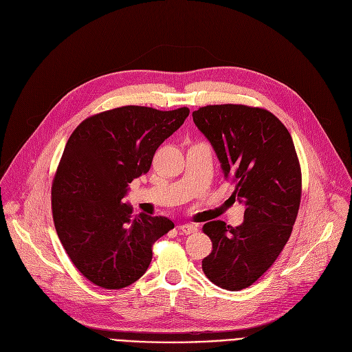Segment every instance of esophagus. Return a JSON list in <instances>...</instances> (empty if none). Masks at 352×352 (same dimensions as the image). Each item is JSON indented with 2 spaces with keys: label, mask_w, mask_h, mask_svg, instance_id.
<instances>
[{
  "label": "esophagus",
  "mask_w": 352,
  "mask_h": 352,
  "mask_svg": "<svg viewBox=\"0 0 352 352\" xmlns=\"http://www.w3.org/2000/svg\"><path fill=\"white\" fill-rule=\"evenodd\" d=\"M179 230L184 234H193V233H197V226H193V224H182V226H179Z\"/></svg>",
  "instance_id": "34e87169"
}]
</instances>
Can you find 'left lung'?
Wrapping results in <instances>:
<instances>
[{"mask_svg": "<svg viewBox=\"0 0 352 352\" xmlns=\"http://www.w3.org/2000/svg\"><path fill=\"white\" fill-rule=\"evenodd\" d=\"M234 182L245 220L232 227L210 221L212 252L202 271L215 285L239 292L261 278L292 236L301 198V170L288 129L271 112L245 104H212L192 113Z\"/></svg>", "mask_w": 352, "mask_h": 352, "instance_id": "8db88e82", "label": "left lung"}]
</instances>
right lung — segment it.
Here are the masks:
<instances>
[{
	"instance_id": "1",
	"label": "right lung",
	"mask_w": 352,
	"mask_h": 352,
	"mask_svg": "<svg viewBox=\"0 0 352 352\" xmlns=\"http://www.w3.org/2000/svg\"><path fill=\"white\" fill-rule=\"evenodd\" d=\"M188 116V107L124 106L87 118L71 134L52 184V214L69 259L93 284L119 289L140 280L153 243L175 227L167 217L132 215L122 198Z\"/></svg>"
}]
</instances>
